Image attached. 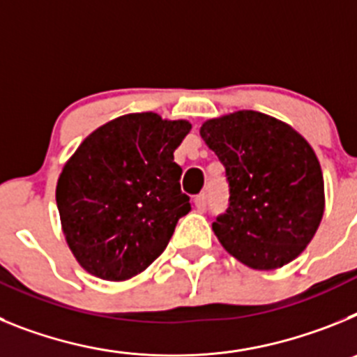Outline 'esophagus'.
Here are the masks:
<instances>
[{
  "instance_id": "34e87169",
  "label": "esophagus",
  "mask_w": 357,
  "mask_h": 357,
  "mask_svg": "<svg viewBox=\"0 0 357 357\" xmlns=\"http://www.w3.org/2000/svg\"><path fill=\"white\" fill-rule=\"evenodd\" d=\"M195 206H197L198 211H204L207 207V195L202 193L195 198Z\"/></svg>"
}]
</instances>
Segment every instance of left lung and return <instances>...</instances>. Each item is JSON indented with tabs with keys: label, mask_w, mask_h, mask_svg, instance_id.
Segmentation results:
<instances>
[{
	"label": "left lung",
	"mask_w": 357,
	"mask_h": 357,
	"mask_svg": "<svg viewBox=\"0 0 357 357\" xmlns=\"http://www.w3.org/2000/svg\"><path fill=\"white\" fill-rule=\"evenodd\" d=\"M200 135L229 182V209L213 223L223 248L254 270L291 263L317 234L326 209L311 144L288 123L255 110L207 119Z\"/></svg>",
	"instance_id": "obj_1"
}]
</instances>
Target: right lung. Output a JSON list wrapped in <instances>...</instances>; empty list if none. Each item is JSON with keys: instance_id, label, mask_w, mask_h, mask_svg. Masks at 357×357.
<instances>
[{"instance_id": "add662e5", "label": "right lung", "mask_w": 357, "mask_h": 357, "mask_svg": "<svg viewBox=\"0 0 357 357\" xmlns=\"http://www.w3.org/2000/svg\"><path fill=\"white\" fill-rule=\"evenodd\" d=\"M191 130L185 119L125 114L82 141L56 182L62 232L85 272L127 280L168 247L191 211L173 151Z\"/></svg>"}]
</instances>
